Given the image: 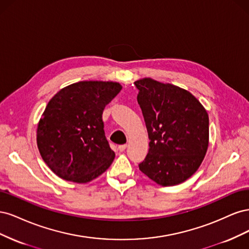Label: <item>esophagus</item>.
Segmentation results:
<instances>
[{"label": "esophagus", "mask_w": 249, "mask_h": 249, "mask_svg": "<svg viewBox=\"0 0 249 249\" xmlns=\"http://www.w3.org/2000/svg\"><path fill=\"white\" fill-rule=\"evenodd\" d=\"M125 148H126V144H122V145L118 146L119 152H124V150Z\"/></svg>", "instance_id": "obj_1"}]
</instances>
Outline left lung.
Segmentation results:
<instances>
[{"instance_id": "left-lung-1", "label": "left lung", "mask_w": 249, "mask_h": 249, "mask_svg": "<svg viewBox=\"0 0 249 249\" xmlns=\"http://www.w3.org/2000/svg\"><path fill=\"white\" fill-rule=\"evenodd\" d=\"M135 85L150 140L140 171L164 187L185 182L197 171L207 154V110L191 92L169 83L143 78Z\"/></svg>"}]
</instances>
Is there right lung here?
Wrapping results in <instances>:
<instances>
[{"label":"right lung","instance_id":"right-lung-1","mask_svg":"<svg viewBox=\"0 0 249 249\" xmlns=\"http://www.w3.org/2000/svg\"><path fill=\"white\" fill-rule=\"evenodd\" d=\"M123 86L113 81H80L52 97L37 124L40 156L60 178L85 184L115 158L105 136L103 110Z\"/></svg>","mask_w":249,"mask_h":249}]
</instances>
